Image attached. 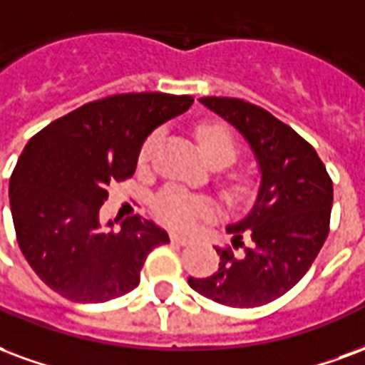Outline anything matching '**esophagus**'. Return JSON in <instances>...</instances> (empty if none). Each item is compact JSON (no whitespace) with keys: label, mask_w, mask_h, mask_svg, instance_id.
I'll return each instance as SVG.
<instances>
[{"label":"esophagus","mask_w":365,"mask_h":365,"mask_svg":"<svg viewBox=\"0 0 365 365\" xmlns=\"http://www.w3.org/2000/svg\"><path fill=\"white\" fill-rule=\"evenodd\" d=\"M170 240H172L174 244H180V245L191 244L190 236H183V234H178V232H172V234H170Z\"/></svg>","instance_id":"obj_1"}]
</instances>
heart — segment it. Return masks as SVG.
I'll return each mask as SVG.
<instances>
[{"mask_svg":"<svg viewBox=\"0 0 365 365\" xmlns=\"http://www.w3.org/2000/svg\"><path fill=\"white\" fill-rule=\"evenodd\" d=\"M158 133H153L148 137L141 148L139 162H145L153 156L156 145H158ZM197 141L199 147L203 148L205 156L210 162H224L230 164L237 155V145L230 129L218 125V123H205L197 129ZM251 193V180L247 175H236L232 180V195L236 199H244ZM155 212L162 222L170 224L174 228H190L199 220L207 218L215 212V207L210 201L203 197H195L187 193L178 185H170L164 191H160L155 199Z\"/></svg>","mask_w":365,"mask_h":365,"instance_id":"b5f03b06","label":"heart"}]
</instances>
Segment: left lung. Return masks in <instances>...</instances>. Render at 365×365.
<instances>
[{"instance_id":"8db88e82","label":"left lung","mask_w":365,"mask_h":365,"mask_svg":"<svg viewBox=\"0 0 365 365\" xmlns=\"http://www.w3.org/2000/svg\"><path fill=\"white\" fill-rule=\"evenodd\" d=\"M201 102L247 139L261 185L250 215L226 228L232 247H215L218 271L187 282L222 306H265L298 284L325 244L333 182L315 148L267 110L226 96Z\"/></svg>"}]
</instances>
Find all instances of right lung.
<instances>
[{
  "mask_svg": "<svg viewBox=\"0 0 365 365\" xmlns=\"http://www.w3.org/2000/svg\"><path fill=\"white\" fill-rule=\"evenodd\" d=\"M193 98L114 94L52 121L26 143L9 180L19 247L32 271L63 298L100 304L139 286L166 230L133 215L114 230L100 224L108 187L125 182L148 135L190 110Z\"/></svg>",
  "mask_w": 365,
  "mask_h": 365,
  "instance_id": "add662e5",
  "label": "right lung"
}]
</instances>
